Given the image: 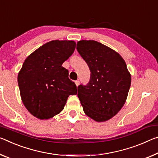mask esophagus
Masks as SVG:
<instances>
[{"label": "esophagus", "instance_id": "34e87169", "mask_svg": "<svg viewBox=\"0 0 158 158\" xmlns=\"http://www.w3.org/2000/svg\"><path fill=\"white\" fill-rule=\"evenodd\" d=\"M79 83H80V81H79V80H77V81H75V84L77 85V86H79Z\"/></svg>", "mask_w": 158, "mask_h": 158}]
</instances>
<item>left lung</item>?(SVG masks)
<instances>
[{
  "instance_id": "left-lung-1",
  "label": "left lung",
  "mask_w": 158,
  "mask_h": 158,
  "mask_svg": "<svg viewBox=\"0 0 158 158\" xmlns=\"http://www.w3.org/2000/svg\"><path fill=\"white\" fill-rule=\"evenodd\" d=\"M77 50L91 71L89 83L77 87L84 112L95 121H107L122 109L128 95L131 74L126 62L119 53L96 41H80Z\"/></svg>"
}]
</instances>
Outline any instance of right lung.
Returning a JSON list of instances; mask_svg holds the SVG:
<instances>
[{"label": "right lung", "mask_w": 158, "mask_h": 158, "mask_svg": "<svg viewBox=\"0 0 158 158\" xmlns=\"http://www.w3.org/2000/svg\"><path fill=\"white\" fill-rule=\"evenodd\" d=\"M75 48L73 41H51L24 60L17 81L22 102L34 117L51 118L64 109L69 95L77 94L76 84L62 66Z\"/></svg>", "instance_id": "obj_1"}]
</instances>
